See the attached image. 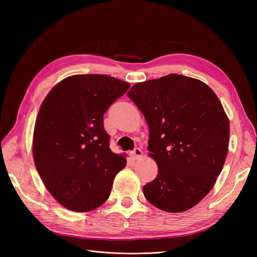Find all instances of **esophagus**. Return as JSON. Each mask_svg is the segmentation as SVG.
<instances>
[{
	"mask_svg": "<svg viewBox=\"0 0 257 257\" xmlns=\"http://www.w3.org/2000/svg\"><path fill=\"white\" fill-rule=\"evenodd\" d=\"M131 155L133 157L134 159H139L143 155V151L139 149V148H135V149L131 152Z\"/></svg>",
	"mask_w": 257,
	"mask_h": 257,
	"instance_id": "obj_1",
	"label": "esophagus"
}]
</instances>
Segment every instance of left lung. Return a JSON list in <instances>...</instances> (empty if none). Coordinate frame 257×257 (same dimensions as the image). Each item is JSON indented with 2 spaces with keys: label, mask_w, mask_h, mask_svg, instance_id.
<instances>
[{
  "label": "left lung",
  "mask_w": 257,
  "mask_h": 257,
  "mask_svg": "<svg viewBox=\"0 0 257 257\" xmlns=\"http://www.w3.org/2000/svg\"><path fill=\"white\" fill-rule=\"evenodd\" d=\"M149 125L148 150L159 167L144 185L150 204L182 212L213 188L229 143V121L215 93L203 81L170 74L136 83L127 92Z\"/></svg>",
  "instance_id": "8db88e82"
}]
</instances>
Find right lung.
Here are the masks:
<instances>
[{
	"label": "right lung",
	"instance_id": "right-lung-1",
	"mask_svg": "<svg viewBox=\"0 0 257 257\" xmlns=\"http://www.w3.org/2000/svg\"><path fill=\"white\" fill-rule=\"evenodd\" d=\"M128 89L127 82L110 76L75 75L44 99L34 128V163L51 195L72 211L104 204L126 164L110 150L104 113Z\"/></svg>",
	"mask_w": 257,
	"mask_h": 257
}]
</instances>
